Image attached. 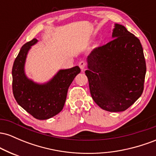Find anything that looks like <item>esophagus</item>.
Wrapping results in <instances>:
<instances>
[{
    "label": "esophagus",
    "instance_id": "esophagus-1",
    "mask_svg": "<svg viewBox=\"0 0 156 156\" xmlns=\"http://www.w3.org/2000/svg\"><path fill=\"white\" fill-rule=\"evenodd\" d=\"M79 67L80 68V69H81L82 72H83V71H84V69H85V67H86V62H83V61L80 62H79Z\"/></svg>",
    "mask_w": 156,
    "mask_h": 156
}]
</instances>
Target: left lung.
<instances>
[{
  "label": "left lung",
  "instance_id": "left-lung-1",
  "mask_svg": "<svg viewBox=\"0 0 156 156\" xmlns=\"http://www.w3.org/2000/svg\"><path fill=\"white\" fill-rule=\"evenodd\" d=\"M112 39L89 54L85 73L94 101L103 110L119 112L142 94L146 63L140 41L125 26L114 24Z\"/></svg>",
  "mask_w": 156,
  "mask_h": 156
}]
</instances>
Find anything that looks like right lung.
<instances>
[{
  "label": "right lung",
  "instance_id": "right-lung-1",
  "mask_svg": "<svg viewBox=\"0 0 156 156\" xmlns=\"http://www.w3.org/2000/svg\"><path fill=\"white\" fill-rule=\"evenodd\" d=\"M38 40L33 39L23 44L12 67V89L16 101L37 119H48L63 109L68 88L80 69L78 66L59 69L51 80L39 83L30 79L25 72L26 57L31 46Z\"/></svg>",
  "mask_w": 156,
  "mask_h": 156
}]
</instances>
